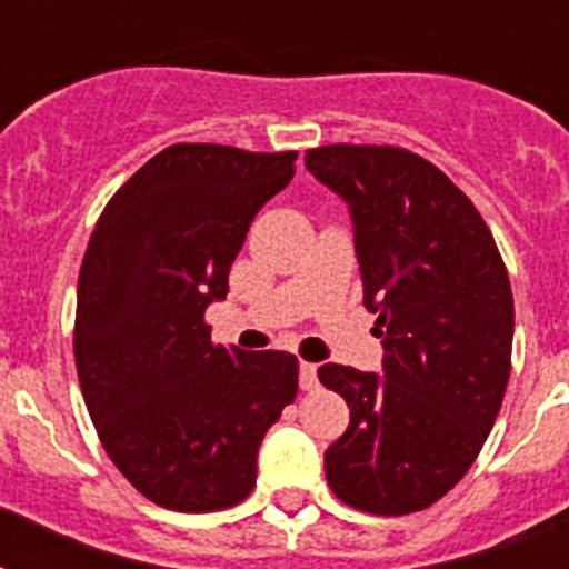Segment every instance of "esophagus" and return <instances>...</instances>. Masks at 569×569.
Returning a JSON list of instances; mask_svg holds the SVG:
<instances>
[{
    "instance_id": "34e87169",
    "label": "esophagus",
    "mask_w": 569,
    "mask_h": 569,
    "mask_svg": "<svg viewBox=\"0 0 569 569\" xmlns=\"http://www.w3.org/2000/svg\"><path fill=\"white\" fill-rule=\"evenodd\" d=\"M300 389L303 391L318 389V365L300 362Z\"/></svg>"
}]
</instances>
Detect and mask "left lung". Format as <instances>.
Segmentation results:
<instances>
[{
	"mask_svg": "<svg viewBox=\"0 0 569 569\" xmlns=\"http://www.w3.org/2000/svg\"><path fill=\"white\" fill-rule=\"evenodd\" d=\"M307 169L348 204L382 371L327 362L350 423L325 452L332 493L371 515L441 500L482 450L511 373L515 300L491 230L445 172L391 146H325Z\"/></svg>",
	"mask_w": 569,
	"mask_h": 569,
	"instance_id": "8db88e82",
	"label": "left lung"
}]
</instances>
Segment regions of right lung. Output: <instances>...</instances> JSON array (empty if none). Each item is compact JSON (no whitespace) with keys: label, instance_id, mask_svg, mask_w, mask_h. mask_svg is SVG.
Wrapping results in <instances>:
<instances>
[{"label":"right lung","instance_id":"add662e5","mask_svg":"<svg viewBox=\"0 0 569 569\" xmlns=\"http://www.w3.org/2000/svg\"><path fill=\"white\" fill-rule=\"evenodd\" d=\"M295 151L180 142L101 212L78 277L76 365L122 477L174 511H219L257 485V452L298 395V359L212 345L204 312Z\"/></svg>","mask_w":569,"mask_h":569}]
</instances>
